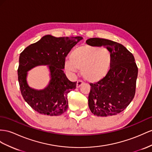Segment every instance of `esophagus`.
I'll return each instance as SVG.
<instances>
[{
    "label": "esophagus",
    "instance_id": "1",
    "mask_svg": "<svg viewBox=\"0 0 152 152\" xmlns=\"http://www.w3.org/2000/svg\"><path fill=\"white\" fill-rule=\"evenodd\" d=\"M83 82L81 80H78L77 81V83H76V87L77 88H80L81 85H83Z\"/></svg>",
    "mask_w": 152,
    "mask_h": 152
}]
</instances>
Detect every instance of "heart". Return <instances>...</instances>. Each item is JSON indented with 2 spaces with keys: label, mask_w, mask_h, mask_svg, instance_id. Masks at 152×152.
<instances>
[{
  "label": "heart",
  "mask_w": 152,
  "mask_h": 152,
  "mask_svg": "<svg viewBox=\"0 0 152 152\" xmlns=\"http://www.w3.org/2000/svg\"><path fill=\"white\" fill-rule=\"evenodd\" d=\"M112 64V56L106 48L85 44L75 48L70 54V59L64 63L69 72L81 71L83 78L90 83H97L106 77Z\"/></svg>",
  "instance_id": "b5f03b06"
}]
</instances>
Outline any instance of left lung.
Wrapping results in <instances>:
<instances>
[{
    "instance_id": "8db88e82",
    "label": "left lung",
    "mask_w": 152,
    "mask_h": 152,
    "mask_svg": "<svg viewBox=\"0 0 152 152\" xmlns=\"http://www.w3.org/2000/svg\"><path fill=\"white\" fill-rule=\"evenodd\" d=\"M86 43L105 46L112 56L111 67L106 77L96 84H90L89 108L97 116L117 115L134 98L138 74L134 56L122 44L108 39L91 38Z\"/></svg>"
}]
</instances>
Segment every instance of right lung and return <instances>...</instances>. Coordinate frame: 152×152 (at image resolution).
I'll return each mask as SVG.
<instances>
[{
	"instance_id": "1",
	"label": "right lung",
	"mask_w": 152,
	"mask_h": 152,
	"mask_svg": "<svg viewBox=\"0 0 152 152\" xmlns=\"http://www.w3.org/2000/svg\"><path fill=\"white\" fill-rule=\"evenodd\" d=\"M83 37H59L45 35L31 44L19 57L18 78L22 95L33 110L43 115H60L68 108L67 94L75 90L72 82L64 73L65 57ZM47 65L50 80L43 89L31 88L26 80L28 71L38 66Z\"/></svg>"
}]
</instances>
